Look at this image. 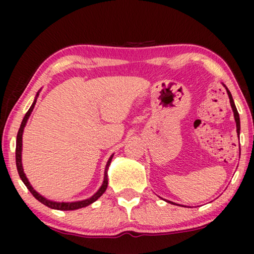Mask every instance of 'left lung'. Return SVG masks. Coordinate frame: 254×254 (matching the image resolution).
<instances>
[{
	"mask_svg": "<svg viewBox=\"0 0 254 254\" xmlns=\"http://www.w3.org/2000/svg\"><path fill=\"white\" fill-rule=\"evenodd\" d=\"M227 92H228V95H229V98H230V104H231L232 111H234V116H235L236 125H237V133H238V135H239V130H241V121H239V114H238V111H237V109H236V105H235V103H234V99H232L231 93H230V91H229L228 89H227ZM168 202H171V201H168ZM172 203H173V202H172ZM173 204H175V203H173Z\"/></svg>",
	"mask_w": 254,
	"mask_h": 254,
	"instance_id": "1",
	"label": "left lung"
}]
</instances>
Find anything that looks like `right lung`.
<instances>
[{"instance_id":"add662e5","label":"right lung","mask_w":254,"mask_h":254,"mask_svg":"<svg viewBox=\"0 0 254 254\" xmlns=\"http://www.w3.org/2000/svg\"><path fill=\"white\" fill-rule=\"evenodd\" d=\"M34 104H36V102H34L32 104V106L30 107L29 111H27L25 117H24V119L22 121V124H20V127L18 129V134H17V141H16V165H17V171H18L19 173V177L20 179L23 180V183L25 184V186L27 187V190H30L31 194L36 197V199L38 201H40L41 203H44L45 206L50 207L52 208V209H58V210H75V209H78V208H83V207H86L89 206V204H91L92 202H95V201L98 199V197L102 196V194L105 192L106 189H107V169H109L110 166V163L111 161H112V157L113 156H111L109 161H107V164H106V169H105V177H104V183L103 185L100 189L98 190V192H97L95 195H92L90 199H86V200H83V201H77V202H54V201H50L47 199H45V197H43L40 195V194H38L36 190H34L32 189V186L30 185L29 180H27V178L25 177V173H24L23 171V166H22V135H23V129L24 127H25L26 125V121L27 119H29L30 114L31 112H32L33 107H34Z\"/></svg>"}]
</instances>
